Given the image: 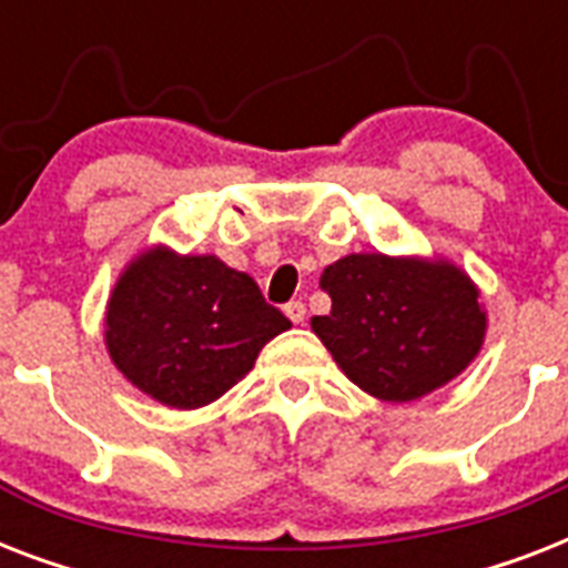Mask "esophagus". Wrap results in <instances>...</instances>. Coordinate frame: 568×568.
<instances>
[{"mask_svg":"<svg viewBox=\"0 0 568 568\" xmlns=\"http://www.w3.org/2000/svg\"><path fill=\"white\" fill-rule=\"evenodd\" d=\"M285 315H288V321H292V324H303V321H306V303L303 301L285 303Z\"/></svg>","mask_w":568,"mask_h":568,"instance_id":"1","label":"esophagus"}]
</instances>
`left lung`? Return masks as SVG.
Returning <instances> with one entry per match:
<instances>
[{
    "instance_id": "left-lung-1",
    "label": "left lung",
    "mask_w": 568,
    "mask_h": 568,
    "mask_svg": "<svg viewBox=\"0 0 568 568\" xmlns=\"http://www.w3.org/2000/svg\"><path fill=\"white\" fill-rule=\"evenodd\" d=\"M329 315L315 336L356 386L383 400H415L457 377L480 351L477 288L445 262L354 253L324 267Z\"/></svg>"
}]
</instances>
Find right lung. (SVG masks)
<instances>
[{
    "label": "right lung",
    "mask_w": 568,
    "mask_h": 568,
    "mask_svg": "<svg viewBox=\"0 0 568 568\" xmlns=\"http://www.w3.org/2000/svg\"><path fill=\"white\" fill-rule=\"evenodd\" d=\"M292 321L258 285L214 256L153 250L120 276L105 345L141 392L176 409L212 404Z\"/></svg>",
    "instance_id": "right-lung-1"
}]
</instances>
